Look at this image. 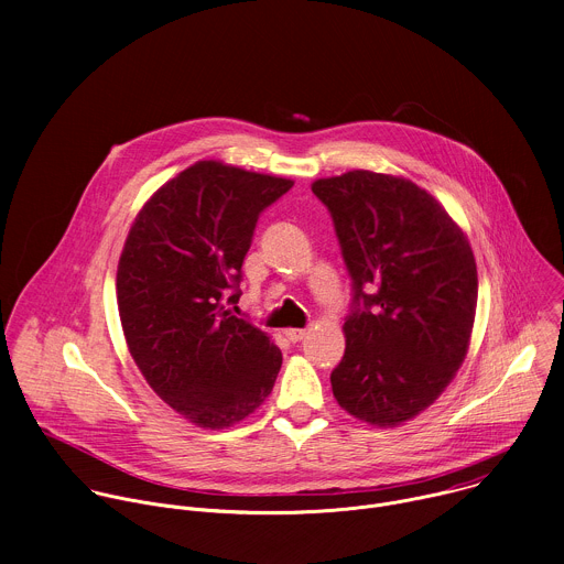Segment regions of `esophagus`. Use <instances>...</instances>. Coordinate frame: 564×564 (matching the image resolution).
I'll return each instance as SVG.
<instances>
[{
	"label": "esophagus",
	"instance_id": "obj_1",
	"mask_svg": "<svg viewBox=\"0 0 564 564\" xmlns=\"http://www.w3.org/2000/svg\"><path fill=\"white\" fill-rule=\"evenodd\" d=\"M305 335H307V330H301V328H290V330H285V337H288L292 344L301 341Z\"/></svg>",
	"mask_w": 564,
	"mask_h": 564
}]
</instances>
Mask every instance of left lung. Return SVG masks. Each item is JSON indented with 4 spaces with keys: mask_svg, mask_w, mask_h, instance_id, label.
<instances>
[{
    "mask_svg": "<svg viewBox=\"0 0 564 564\" xmlns=\"http://www.w3.org/2000/svg\"><path fill=\"white\" fill-rule=\"evenodd\" d=\"M333 216L352 310L330 383L339 406L379 429L426 411L459 370L477 307L466 234L413 181L355 170L312 183Z\"/></svg>",
    "mask_w": 564,
    "mask_h": 564,
    "instance_id": "1",
    "label": "left lung"
}]
</instances>
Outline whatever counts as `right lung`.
Here are the masks:
<instances>
[{
    "instance_id": "right-lung-1",
    "label": "right lung",
    "mask_w": 564,
    "mask_h": 564,
    "mask_svg": "<svg viewBox=\"0 0 564 564\" xmlns=\"http://www.w3.org/2000/svg\"><path fill=\"white\" fill-rule=\"evenodd\" d=\"M294 183L198 160L138 212L116 294L129 352L153 392L200 429H227L272 392L281 350L238 318L259 214Z\"/></svg>"
}]
</instances>
